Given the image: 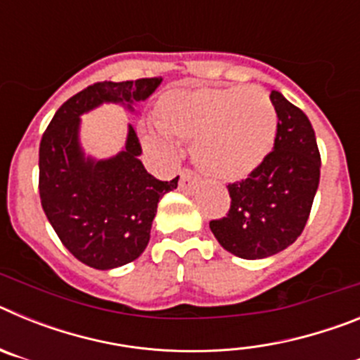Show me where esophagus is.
<instances>
[{
	"instance_id": "obj_1",
	"label": "esophagus",
	"mask_w": 360,
	"mask_h": 360,
	"mask_svg": "<svg viewBox=\"0 0 360 360\" xmlns=\"http://www.w3.org/2000/svg\"><path fill=\"white\" fill-rule=\"evenodd\" d=\"M198 176L191 169H182L180 171V182H178V189L184 191V193H195L198 189Z\"/></svg>"
}]
</instances>
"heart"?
<instances>
[{"label":"heart","mask_w":360,"mask_h":360,"mask_svg":"<svg viewBox=\"0 0 360 360\" xmlns=\"http://www.w3.org/2000/svg\"><path fill=\"white\" fill-rule=\"evenodd\" d=\"M156 126L146 129L149 148L169 149L171 136L191 142L203 174L238 182L266 160L278 136V111L256 86H196L167 90L157 103Z\"/></svg>","instance_id":"heart-1"}]
</instances>
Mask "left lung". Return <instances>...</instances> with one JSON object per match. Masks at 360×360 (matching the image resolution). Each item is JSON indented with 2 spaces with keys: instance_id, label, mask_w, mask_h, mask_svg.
Listing matches in <instances>:
<instances>
[{
  "instance_id": "8db88e82",
  "label": "left lung",
  "mask_w": 360,
  "mask_h": 360,
  "mask_svg": "<svg viewBox=\"0 0 360 360\" xmlns=\"http://www.w3.org/2000/svg\"><path fill=\"white\" fill-rule=\"evenodd\" d=\"M270 101L279 120L274 149L252 174L229 184L231 209L209 224L218 243L243 259H263L290 247L319 187L321 155L310 120L279 91Z\"/></svg>"
}]
</instances>
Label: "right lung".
<instances>
[{
	"label": "right lung",
	"instance_id": "obj_1",
	"mask_svg": "<svg viewBox=\"0 0 360 360\" xmlns=\"http://www.w3.org/2000/svg\"><path fill=\"white\" fill-rule=\"evenodd\" d=\"M162 77L95 82L56 111L39 146V196L43 211L66 249L91 269L131 263L149 243L158 202L176 189L178 176L162 182L141 162V142L129 124L115 157H86L79 142L81 115L103 103L135 111L160 86Z\"/></svg>",
	"mask_w": 360,
	"mask_h": 360
}]
</instances>
